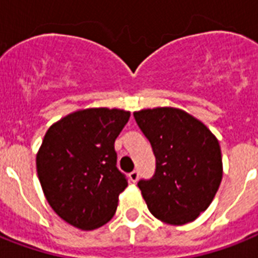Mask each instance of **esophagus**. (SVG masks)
Instances as JSON below:
<instances>
[{
    "label": "esophagus",
    "mask_w": 258,
    "mask_h": 258,
    "mask_svg": "<svg viewBox=\"0 0 258 258\" xmlns=\"http://www.w3.org/2000/svg\"><path fill=\"white\" fill-rule=\"evenodd\" d=\"M128 177H130V180L133 181V183H136V181H138V179H139V172H138L136 169H134L133 172L128 173Z\"/></svg>",
    "instance_id": "34e87169"
}]
</instances>
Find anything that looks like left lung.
I'll return each mask as SVG.
<instances>
[{
	"label": "left lung",
	"instance_id": "1",
	"mask_svg": "<svg viewBox=\"0 0 258 258\" xmlns=\"http://www.w3.org/2000/svg\"><path fill=\"white\" fill-rule=\"evenodd\" d=\"M134 118L156 160L154 176L138 181L150 212L172 225L194 221L212 203L223 179L219 142L179 108L136 111Z\"/></svg>",
	"mask_w": 258,
	"mask_h": 258
}]
</instances>
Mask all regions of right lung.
<instances>
[{
	"label": "right lung",
	"instance_id": "right-lung-1",
	"mask_svg": "<svg viewBox=\"0 0 258 258\" xmlns=\"http://www.w3.org/2000/svg\"><path fill=\"white\" fill-rule=\"evenodd\" d=\"M128 119V111L87 108L47 130L37 155L39 183L54 212L73 227L95 229L114 216L128 185L114 143Z\"/></svg>",
	"mask_w": 258,
	"mask_h": 258
}]
</instances>
